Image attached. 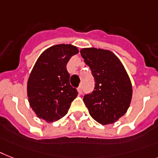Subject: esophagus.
<instances>
[{
    "instance_id": "esophagus-1",
    "label": "esophagus",
    "mask_w": 158,
    "mask_h": 158,
    "mask_svg": "<svg viewBox=\"0 0 158 158\" xmlns=\"http://www.w3.org/2000/svg\"><path fill=\"white\" fill-rule=\"evenodd\" d=\"M77 91H78V93H79V94H82V92H83V88H82V86H79V88H77Z\"/></svg>"
}]
</instances>
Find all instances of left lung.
Segmentation results:
<instances>
[{
  "label": "left lung",
  "instance_id": "left-lung-1",
  "mask_svg": "<svg viewBox=\"0 0 158 158\" xmlns=\"http://www.w3.org/2000/svg\"><path fill=\"white\" fill-rule=\"evenodd\" d=\"M95 79V90L83 102L92 118L102 125L114 123L125 114L132 97L131 79L113 52L97 48L80 50Z\"/></svg>",
  "mask_w": 158,
  "mask_h": 158
}]
</instances>
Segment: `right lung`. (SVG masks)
<instances>
[{
	"instance_id": "right-lung-1",
	"label": "right lung",
	"mask_w": 158,
	"mask_h": 158,
	"mask_svg": "<svg viewBox=\"0 0 158 158\" xmlns=\"http://www.w3.org/2000/svg\"><path fill=\"white\" fill-rule=\"evenodd\" d=\"M79 49L72 44H56L42 52L27 80L28 101L39 118L52 123L67 114L78 96L70 84L66 64Z\"/></svg>"
}]
</instances>
